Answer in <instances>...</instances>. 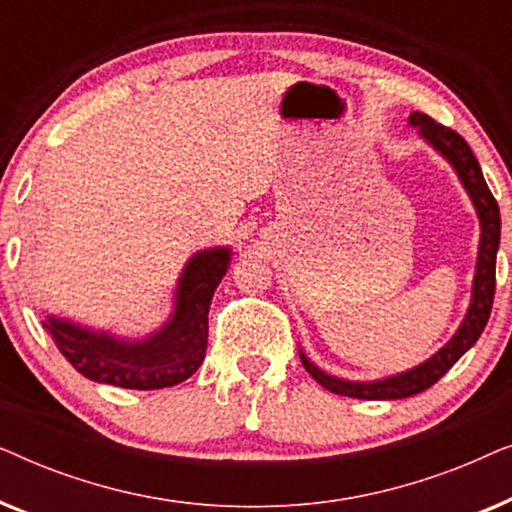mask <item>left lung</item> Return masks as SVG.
Instances as JSON below:
<instances>
[{
  "label": "left lung",
  "instance_id": "1",
  "mask_svg": "<svg viewBox=\"0 0 512 512\" xmlns=\"http://www.w3.org/2000/svg\"><path fill=\"white\" fill-rule=\"evenodd\" d=\"M410 125H415L426 142L436 149L440 156L450 160L454 172L459 174L461 184L471 195L475 212L480 219V249H478V263H475V277H473V298L471 307H468L464 324L454 333V338L447 342L443 349H438L429 361L419 363L417 368L405 370L401 375L384 377V380L375 382H349L340 380V377L326 375L319 370L307 356L300 352V361L307 373L317 380L321 387L333 391V394L349 396V398H366V401H394V398H408L415 394H422L431 384H436L475 342H478L480 333L485 331L489 312H492L494 303V289H496V251H499L501 240V214L499 205H496L492 191H489L485 177H482L478 158L473 156L471 146L466 139L457 135L452 128H445L433 121L431 116L422 114V111H412L408 118Z\"/></svg>",
  "mask_w": 512,
  "mask_h": 512
}]
</instances>
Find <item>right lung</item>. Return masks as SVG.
Here are the masks:
<instances>
[{
  "instance_id": "obj_1",
  "label": "right lung",
  "mask_w": 512,
  "mask_h": 512,
  "mask_svg": "<svg viewBox=\"0 0 512 512\" xmlns=\"http://www.w3.org/2000/svg\"><path fill=\"white\" fill-rule=\"evenodd\" d=\"M228 263L230 249L198 251L181 272L170 321L144 340H118L55 317H48L44 328L88 380L139 391L174 387L205 361L209 305Z\"/></svg>"
}]
</instances>
